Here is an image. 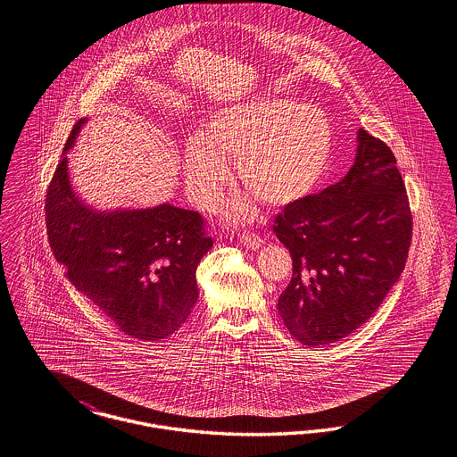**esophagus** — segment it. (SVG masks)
Wrapping results in <instances>:
<instances>
[{
    "instance_id": "esophagus-1",
    "label": "esophagus",
    "mask_w": 457,
    "mask_h": 457,
    "mask_svg": "<svg viewBox=\"0 0 457 457\" xmlns=\"http://www.w3.org/2000/svg\"><path fill=\"white\" fill-rule=\"evenodd\" d=\"M240 242L245 247H249V249H258V247H261V244H262V238L256 236V234H242Z\"/></svg>"
}]
</instances>
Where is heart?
Instances as JSON below:
<instances>
[{
	"instance_id": "b5f03b06",
	"label": "heart",
	"mask_w": 457,
	"mask_h": 457,
	"mask_svg": "<svg viewBox=\"0 0 457 457\" xmlns=\"http://www.w3.org/2000/svg\"><path fill=\"white\" fill-rule=\"evenodd\" d=\"M335 133L328 116L297 100L258 99L217 111L203 131L184 146V178L191 198L203 208L219 201L236 159L238 180L259 201L285 206L307 196L328 170ZM238 219L253 204L232 206Z\"/></svg>"
}]
</instances>
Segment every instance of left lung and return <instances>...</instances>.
Here are the masks:
<instances>
[{"label": "left lung", "instance_id": "8db88e82", "mask_svg": "<svg viewBox=\"0 0 457 457\" xmlns=\"http://www.w3.org/2000/svg\"><path fill=\"white\" fill-rule=\"evenodd\" d=\"M273 232L294 264L278 298L290 335L319 346L353 333L401 277L411 244L413 217L391 148L358 129L348 174L287 204Z\"/></svg>", "mask_w": 457, "mask_h": 457}]
</instances>
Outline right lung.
I'll list each match as a JSON object with an SVG mask.
<instances>
[{
  "instance_id": "obj_1",
  "label": "right lung",
  "mask_w": 457,
  "mask_h": 457,
  "mask_svg": "<svg viewBox=\"0 0 457 457\" xmlns=\"http://www.w3.org/2000/svg\"><path fill=\"white\" fill-rule=\"evenodd\" d=\"M46 195V225L54 258L68 279L122 333L143 341L170 337L198 300L196 268L212 249L198 212L160 204L96 212L73 193L66 152Z\"/></svg>"
}]
</instances>
